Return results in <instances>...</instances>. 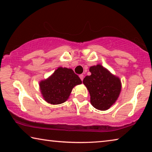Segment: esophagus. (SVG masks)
<instances>
[{
	"instance_id": "34e87169",
	"label": "esophagus",
	"mask_w": 152,
	"mask_h": 152,
	"mask_svg": "<svg viewBox=\"0 0 152 152\" xmlns=\"http://www.w3.org/2000/svg\"><path fill=\"white\" fill-rule=\"evenodd\" d=\"M79 77H80V79H81V81H83V77H84V75H83V74H81V75H79Z\"/></svg>"
}]
</instances>
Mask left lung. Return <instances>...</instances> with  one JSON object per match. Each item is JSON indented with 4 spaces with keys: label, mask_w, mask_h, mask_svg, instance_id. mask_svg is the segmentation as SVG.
Here are the masks:
<instances>
[{
    "label": "left lung",
    "mask_w": 152,
    "mask_h": 152,
    "mask_svg": "<svg viewBox=\"0 0 152 152\" xmlns=\"http://www.w3.org/2000/svg\"><path fill=\"white\" fill-rule=\"evenodd\" d=\"M90 72L91 75L83 79V83L89 91L91 104L99 110H107L120 95V79L100 64L91 66Z\"/></svg>",
    "instance_id": "left-lung-1"
}]
</instances>
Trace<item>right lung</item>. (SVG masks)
<instances>
[{"mask_svg":"<svg viewBox=\"0 0 152 152\" xmlns=\"http://www.w3.org/2000/svg\"><path fill=\"white\" fill-rule=\"evenodd\" d=\"M81 83L80 78L71 69L59 67L50 77L42 80L39 86L46 102L58 104L66 101L73 88Z\"/></svg>","mask_w":152,"mask_h":152,"instance_id":"right-lung-1","label":"right lung"}]
</instances>
